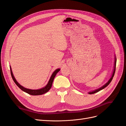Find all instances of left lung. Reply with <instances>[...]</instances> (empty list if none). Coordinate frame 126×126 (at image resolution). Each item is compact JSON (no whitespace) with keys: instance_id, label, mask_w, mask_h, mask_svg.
Listing matches in <instances>:
<instances>
[{"instance_id":"obj_1","label":"left lung","mask_w":126,"mask_h":126,"mask_svg":"<svg viewBox=\"0 0 126 126\" xmlns=\"http://www.w3.org/2000/svg\"><path fill=\"white\" fill-rule=\"evenodd\" d=\"M116 62H117V59H116V58H115V67H114L113 71V73H112V75L111 77V78H110V79L109 80V81H108L107 82L104 86H103L102 87H101V88H100L99 89H97V90H96L93 91H91V92L89 93V94H94L98 92V91H100L101 90H102V89H104L105 87H106L107 86L109 85V83H110V82H111V80H112V78H113V77L114 76V75H115V70H116Z\"/></svg>"}]
</instances>
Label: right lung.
Returning a JSON list of instances; mask_svg holds the SVG:
<instances>
[{
  "label": "right lung",
  "mask_w": 126,
  "mask_h": 126,
  "mask_svg": "<svg viewBox=\"0 0 126 126\" xmlns=\"http://www.w3.org/2000/svg\"><path fill=\"white\" fill-rule=\"evenodd\" d=\"M59 70H60V69H57L54 72H53V74H52L51 77H50V79H49V80L48 81V84L46 85V86H45L44 88H41V89H40L32 90V89H29L25 88H24V87H22V86H21L19 84V83L16 81V80L15 79V78L14 77V76L13 74V72H12V70H11V68H10V72H11V77H12V78L14 80L15 83L16 84V85L21 90H22V91H24V92L27 93L29 94L33 95V96H37V95H41V94H44L45 93H46L47 92H48V91L49 90H50V89L51 88V87L52 86L53 81H54V78L55 77L56 74L58 73V72Z\"/></svg>",
  "instance_id": "1"
}]
</instances>
